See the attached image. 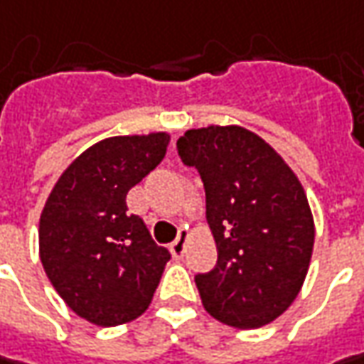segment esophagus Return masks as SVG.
I'll return each instance as SVG.
<instances>
[{
    "label": "esophagus",
    "instance_id": "34e87169",
    "mask_svg": "<svg viewBox=\"0 0 364 364\" xmlns=\"http://www.w3.org/2000/svg\"><path fill=\"white\" fill-rule=\"evenodd\" d=\"M185 244H187V233L181 232L179 233V237L173 242V244L169 245V250H171V254H173V257H183V254H185Z\"/></svg>",
    "mask_w": 364,
    "mask_h": 364
}]
</instances>
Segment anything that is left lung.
Wrapping results in <instances>:
<instances>
[{"label":"left lung","instance_id":"1","mask_svg":"<svg viewBox=\"0 0 364 364\" xmlns=\"http://www.w3.org/2000/svg\"><path fill=\"white\" fill-rule=\"evenodd\" d=\"M179 157L205 187V218L218 264L197 274L205 310L228 326L259 328L294 302L306 278L314 221L284 159L242 127L187 131Z\"/></svg>","mask_w":364,"mask_h":364}]
</instances>
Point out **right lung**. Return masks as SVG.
Returning a JSON list of instances; mask_svg holds the SVG:
<instances>
[{
    "mask_svg": "<svg viewBox=\"0 0 364 364\" xmlns=\"http://www.w3.org/2000/svg\"><path fill=\"white\" fill-rule=\"evenodd\" d=\"M169 134L112 136L86 149L54 185L40 218V259L80 318L119 326L149 308L167 247L129 213L127 195L167 153Z\"/></svg>",
    "mask_w": 364,
    "mask_h": 364,
    "instance_id": "obj_1",
    "label": "right lung"
}]
</instances>
